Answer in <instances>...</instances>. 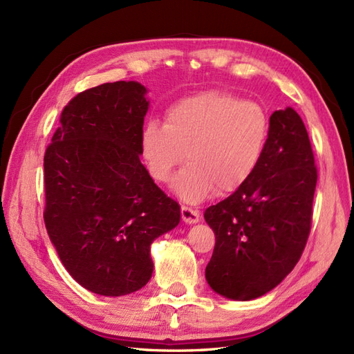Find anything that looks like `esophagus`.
Instances as JSON below:
<instances>
[{
  "label": "esophagus",
  "instance_id": "esophagus-1",
  "mask_svg": "<svg viewBox=\"0 0 354 354\" xmlns=\"http://www.w3.org/2000/svg\"><path fill=\"white\" fill-rule=\"evenodd\" d=\"M181 218H183L185 223L194 224V223H198L201 220V216H199V212L196 209L183 205V207H181Z\"/></svg>",
  "mask_w": 354,
  "mask_h": 354
}]
</instances>
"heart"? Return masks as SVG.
Instances as JSON below:
<instances>
[{"mask_svg":"<svg viewBox=\"0 0 354 354\" xmlns=\"http://www.w3.org/2000/svg\"><path fill=\"white\" fill-rule=\"evenodd\" d=\"M270 137V118L261 104L227 91L208 90L173 103L164 125L147 122L142 153L151 176L168 183L174 169L189 164L174 180V192L196 203L217 189L232 194L260 167Z\"/></svg>","mask_w":354,"mask_h":354,"instance_id":"b5f03b06","label":"heart"}]
</instances>
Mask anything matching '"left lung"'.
Returning a JSON list of instances; mask_svg holds the SVG:
<instances>
[{
  "instance_id": "obj_1",
  "label": "left lung",
  "mask_w": 354,
  "mask_h": 354,
  "mask_svg": "<svg viewBox=\"0 0 354 354\" xmlns=\"http://www.w3.org/2000/svg\"><path fill=\"white\" fill-rule=\"evenodd\" d=\"M316 181L313 149L301 118L292 108L274 111L260 167L203 214L216 234L205 269L214 291L246 301L285 279L301 259L312 229Z\"/></svg>"
}]
</instances>
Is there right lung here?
Here are the masks:
<instances>
[{
	"mask_svg": "<svg viewBox=\"0 0 354 354\" xmlns=\"http://www.w3.org/2000/svg\"><path fill=\"white\" fill-rule=\"evenodd\" d=\"M145 94L134 81L77 94L44 155L48 236L73 279L106 297L149 282L151 243L180 221L178 203L140 162Z\"/></svg>",
	"mask_w": 354,
	"mask_h": 354,
	"instance_id": "right-lung-1",
	"label": "right lung"
}]
</instances>
